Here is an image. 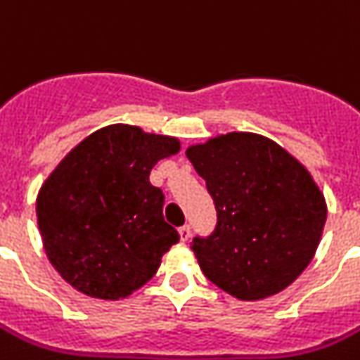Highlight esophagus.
Returning <instances> with one entry per match:
<instances>
[{"label":"esophagus","instance_id":"34e87169","mask_svg":"<svg viewBox=\"0 0 360 360\" xmlns=\"http://www.w3.org/2000/svg\"><path fill=\"white\" fill-rule=\"evenodd\" d=\"M178 233H180V239L186 243V240L191 237V226H189V224H184V226L178 230Z\"/></svg>","mask_w":360,"mask_h":360}]
</instances>
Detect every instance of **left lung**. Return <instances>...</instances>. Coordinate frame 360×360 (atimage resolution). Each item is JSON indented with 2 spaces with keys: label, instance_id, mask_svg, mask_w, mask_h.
I'll return each instance as SVG.
<instances>
[{
  "label": "left lung",
  "instance_id": "8db88e82",
  "mask_svg": "<svg viewBox=\"0 0 360 360\" xmlns=\"http://www.w3.org/2000/svg\"><path fill=\"white\" fill-rule=\"evenodd\" d=\"M186 154L217 210L212 236L191 240L204 276L246 302L287 289L313 259L328 217L311 173L252 132L222 134Z\"/></svg>",
  "mask_w": 360,
  "mask_h": 360
}]
</instances>
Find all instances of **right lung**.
Returning a JSON list of instances; mask_svg holds the SVG:
<instances>
[{
  "label": "right lung",
  "instance_id": "add662e5",
  "mask_svg": "<svg viewBox=\"0 0 360 360\" xmlns=\"http://www.w3.org/2000/svg\"><path fill=\"white\" fill-rule=\"evenodd\" d=\"M180 150L171 136L132 124L95 130L40 187L41 243L56 272L91 298L120 300L143 287L180 236L163 219L150 169Z\"/></svg>",
  "mask_w": 360,
  "mask_h": 360
}]
</instances>
